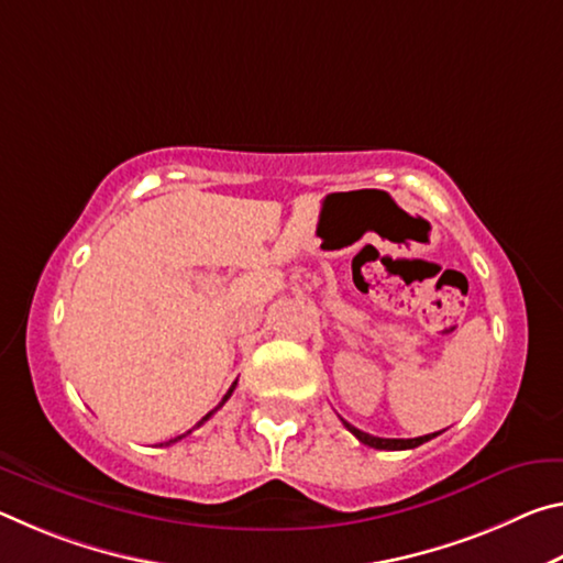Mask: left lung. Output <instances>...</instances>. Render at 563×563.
<instances>
[{"label":"left lung","mask_w":563,"mask_h":563,"mask_svg":"<svg viewBox=\"0 0 563 563\" xmlns=\"http://www.w3.org/2000/svg\"><path fill=\"white\" fill-rule=\"evenodd\" d=\"M342 424H345L347 430H350L352 434H355L362 444L375 446V450H389V452H397V450H415V446L424 444V442H430V440H434L437 434H440V432H434V434L415 437V440H385V437H373V434H367V432L357 430V427H352L350 422H345V419H342Z\"/></svg>","instance_id":"obj_1"}]
</instances>
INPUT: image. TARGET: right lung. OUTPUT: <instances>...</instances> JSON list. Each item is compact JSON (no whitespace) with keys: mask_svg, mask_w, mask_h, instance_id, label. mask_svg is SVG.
I'll list each match as a JSON object with an SVG mask.
<instances>
[{"mask_svg":"<svg viewBox=\"0 0 563 563\" xmlns=\"http://www.w3.org/2000/svg\"><path fill=\"white\" fill-rule=\"evenodd\" d=\"M233 389H235V383H233V385H231V389H228V393H225V397H223V399H221V405H218V407H216V409H211V412H208V415H206V417H203V419H201V422H198V424H196V427H201V424H203V422H208V419H211V415H213V412H218V409H221V407H223V405H225V399H228V397H231V395H233ZM196 427H194V430H196ZM194 430H188V432H186V434H190V432H194ZM186 434H178V437H174V440H168V442H166V444H174V442H178V440H184V437H186Z\"/></svg>","mask_w":563,"mask_h":563,"instance_id":"right-lung-1","label":"right lung"}]
</instances>
